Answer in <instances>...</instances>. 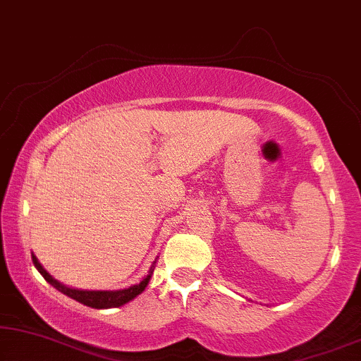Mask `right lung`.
<instances>
[{
	"mask_svg": "<svg viewBox=\"0 0 361 361\" xmlns=\"http://www.w3.org/2000/svg\"><path fill=\"white\" fill-rule=\"evenodd\" d=\"M32 263L37 268L39 273L44 276V279H46L49 284H52L54 288H56L57 290H61V293H63L66 295H68V298L75 299L77 302H80L83 305H88V307H93V309L120 307V305L130 302L131 299H135L136 295H140L142 290L146 289V286L151 279L152 271H154V266H151L149 274H147L140 284L131 286V288H128V289H121V290H78V289L67 288V286H63V284L59 283V281L54 279L52 276L42 268L41 263H39L37 258L34 255H32Z\"/></svg>",
	"mask_w": 361,
	"mask_h": 361,
	"instance_id": "1",
	"label": "right lung"
}]
</instances>
